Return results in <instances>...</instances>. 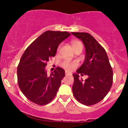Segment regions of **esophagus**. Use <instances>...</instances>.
Masks as SVG:
<instances>
[{"label":"esophagus","instance_id":"34e87169","mask_svg":"<svg viewBox=\"0 0 128 128\" xmlns=\"http://www.w3.org/2000/svg\"><path fill=\"white\" fill-rule=\"evenodd\" d=\"M65 74L66 75V76H68V75H70V74L69 73V72H68V71H66L65 72Z\"/></svg>","mask_w":128,"mask_h":128}]
</instances>
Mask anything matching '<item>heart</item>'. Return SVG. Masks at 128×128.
<instances>
[{"label": "heart", "mask_w": 128, "mask_h": 128, "mask_svg": "<svg viewBox=\"0 0 128 128\" xmlns=\"http://www.w3.org/2000/svg\"><path fill=\"white\" fill-rule=\"evenodd\" d=\"M72 47L74 51L77 50V49H83V43L80 41H72ZM61 66L63 68L68 70H72L76 68L77 66V62L76 61H71L69 60H64L62 62Z\"/></svg>", "instance_id": "obj_1"}]
</instances>
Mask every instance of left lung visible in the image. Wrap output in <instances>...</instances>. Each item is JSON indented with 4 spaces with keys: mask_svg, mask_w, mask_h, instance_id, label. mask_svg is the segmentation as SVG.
<instances>
[{
    "mask_svg": "<svg viewBox=\"0 0 128 128\" xmlns=\"http://www.w3.org/2000/svg\"><path fill=\"white\" fill-rule=\"evenodd\" d=\"M83 42L86 48L84 62L74 74L73 95L85 105H93L105 97L113 84V70L105 50L91 34L84 32H72ZM78 73L88 76L84 81Z\"/></svg>",
    "mask_w": 128,
    "mask_h": 128,
    "instance_id": "obj_1",
    "label": "left lung"
}]
</instances>
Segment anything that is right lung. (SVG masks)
Masks as SVG:
<instances>
[{
    "mask_svg": "<svg viewBox=\"0 0 128 128\" xmlns=\"http://www.w3.org/2000/svg\"><path fill=\"white\" fill-rule=\"evenodd\" d=\"M70 35L66 32L46 31L26 49L18 66L17 78L22 92L30 101L44 105L55 97L65 71L58 67L48 76L45 67L60 42Z\"/></svg>",
    "mask_w": 128,
    "mask_h": 128,
    "instance_id": "1",
    "label": "right lung"
}]
</instances>
